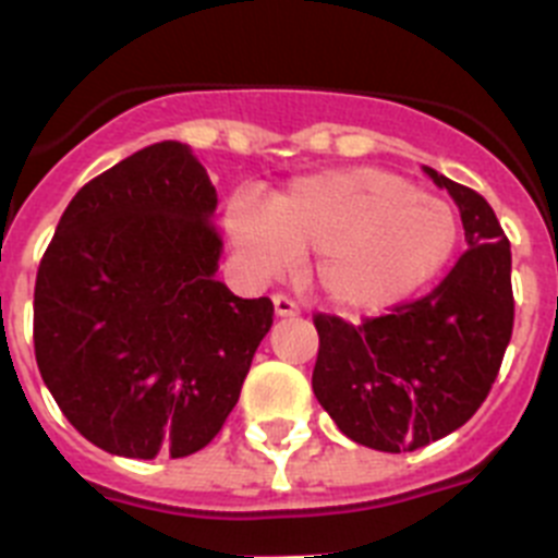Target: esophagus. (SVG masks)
<instances>
[{
	"mask_svg": "<svg viewBox=\"0 0 558 558\" xmlns=\"http://www.w3.org/2000/svg\"><path fill=\"white\" fill-rule=\"evenodd\" d=\"M274 310H276V315H279V318H290V315L302 313L299 302H293V299H290V295H284V293L274 295Z\"/></svg>",
	"mask_w": 558,
	"mask_h": 558,
	"instance_id": "34e87169",
	"label": "esophagus"
}]
</instances>
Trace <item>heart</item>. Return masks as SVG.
<instances>
[{
	"instance_id": "obj_1",
	"label": "heart",
	"mask_w": 558,
	"mask_h": 558,
	"mask_svg": "<svg viewBox=\"0 0 558 558\" xmlns=\"http://www.w3.org/2000/svg\"><path fill=\"white\" fill-rule=\"evenodd\" d=\"M231 243L274 274L315 254V284L347 310H379L418 290L450 259L458 220L436 195L377 167L304 175L268 211L234 206Z\"/></svg>"
}]
</instances>
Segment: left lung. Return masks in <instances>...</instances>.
Listing matches in <instances>:
<instances>
[{"label":"left lung","mask_w":558,"mask_h":558,"mask_svg":"<svg viewBox=\"0 0 558 558\" xmlns=\"http://www.w3.org/2000/svg\"><path fill=\"white\" fill-rule=\"evenodd\" d=\"M458 204L470 248L413 302L360 324L315 313L313 391L343 436L372 450L413 452L475 416L514 329L511 245L495 209L427 167Z\"/></svg>","instance_id":"1"}]
</instances>
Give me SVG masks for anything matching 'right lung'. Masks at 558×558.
<instances>
[{"mask_svg": "<svg viewBox=\"0 0 558 558\" xmlns=\"http://www.w3.org/2000/svg\"><path fill=\"white\" fill-rule=\"evenodd\" d=\"M218 195L181 142L81 186L36 276V363L63 416L111 456L184 458L218 436L274 324L220 282Z\"/></svg>", "mask_w": 558, "mask_h": 558, "instance_id": "right-lung-1", "label": "right lung"}]
</instances>
